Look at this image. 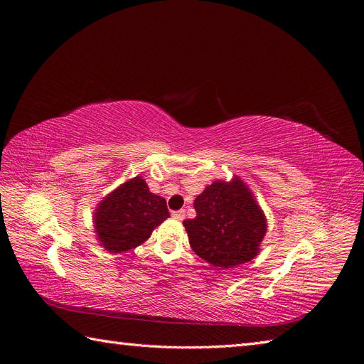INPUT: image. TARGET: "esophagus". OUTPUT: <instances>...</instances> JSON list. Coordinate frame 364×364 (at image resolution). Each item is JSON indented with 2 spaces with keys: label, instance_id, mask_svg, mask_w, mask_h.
Segmentation results:
<instances>
[{
  "label": "esophagus",
  "instance_id": "esophagus-1",
  "mask_svg": "<svg viewBox=\"0 0 364 364\" xmlns=\"http://www.w3.org/2000/svg\"><path fill=\"white\" fill-rule=\"evenodd\" d=\"M171 215L176 220H183L185 218V211H183V209H181V211H174Z\"/></svg>",
  "mask_w": 364,
  "mask_h": 364
}]
</instances>
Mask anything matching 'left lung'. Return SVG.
Listing matches in <instances>:
<instances>
[{
  "instance_id": "obj_1",
  "label": "left lung",
  "mask_w": 364,
  "mask_h": 364,
  "mask_svg": "<svg viewBox=\"0 0 364 364\" xmlns=\"http://www.w3.org/2000/svg\"><path fill=\"white\" fill-rule=\"evenodd\" d=\"M196 218L185 220L193 250L220 269L249 262L259 252L267 220L247 185L238 176L215 181L194 200Z\"/></svg>"
}]
</instances>
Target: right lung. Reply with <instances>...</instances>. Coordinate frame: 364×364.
I'll return each instance as SVG.
<instances>
[{
    "instance_id": "add662e5",
    "label": "right lung",
    "mask_w": 364,
    "mask_h": 364,
    "mask_svg": "<svg viewBox=\"0 0 364 364\" xmlns=\"http://www.w3.org/2000/svg\"><path fill=\"white\" fill-rule=\"evenodd\" d=\"M168 217L164 197L150 193L144 179L136 176L98 203L94 213L97 240L111 253L127 252L149 240Z\"/></svg>"
}]
</instances>
